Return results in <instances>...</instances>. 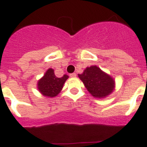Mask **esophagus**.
Returning <instances> with one entry per match:
<instances>
[{"instance_id": "esophagus-1", "label": "esophagus", "mask_w": 147, "mask_h": 147, "mask_svg": "<svg viewBox=\"0 0 147 147\" xmlns=\"http://www.w3.org/2000/svg\"><path fill=\"white\" fill-rule=\"evenodd\" d=\"M76 76H77V75H76V73H71V74H70V77H71V78H76Z\"/></svg>"}]
</instances>
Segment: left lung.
Instances as JSON below:
<instances>
[{"label":"left lung","instance_id":"8db88e82","mask_svg":"<svg viewBox=\"0 0 147 147\" xmlns=\"http://www.w3.org/2000/svg\"><path fill=\"white\" fill-rule=\"evenodd\" d=\"M88 92L98 99H103L111 94L115 88V81L111 76L102 71L97 65L87 67L82 74H78Z\"/></svg>","mask_w":147,"mask_h":147}]
</instances>
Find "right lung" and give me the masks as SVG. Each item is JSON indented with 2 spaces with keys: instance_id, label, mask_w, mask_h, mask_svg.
<instances>
[{
  "instance_id": "right-lung-1",
  "label": "right lung",
  "mask_w": 147,
  "mask_h": 147,
  "mask_svg": "<svg viewBox=\"0 0 147 147\" xmlns=\"http://www.w3.org/2000/svg\"><path fill=\"white\" fill-rule=\"evenodd\" d=\"M69 78L67 75L58 78L52 68L47 69L42 78L37 82V88L44 97L54 98L62 91L65 81Z\"/></svg>"
}]
</instances>
